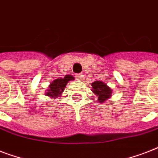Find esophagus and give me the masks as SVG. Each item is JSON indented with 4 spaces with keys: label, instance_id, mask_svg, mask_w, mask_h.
<instances>
[{
    "label": "esophagus",
    "instance_id": "34e87169",
    "mask_svg": "<svg viewBox=\"0 0 158 158\" xmlns=\"http://www.w3.org/2000/svg\"><path fill=\"white\" fill-rule=\"evenodd\" d=\"M75 78H76L78 80H83V79H84V75L82 74H75Z\"/></svg>",
    "mask_w": 158,
    "mask_h": 158
}]
</instances>
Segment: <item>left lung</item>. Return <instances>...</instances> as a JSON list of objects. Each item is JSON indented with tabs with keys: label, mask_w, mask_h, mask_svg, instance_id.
Segmentation results:
<instances>
[{
	"label": "left lung",
	"mask_w": 158,
	"mask_h": 158,
	"mask_svg": "<svg viewBox=\"0 0 158 158\" xmlns=\"http://www.w3.org/2000/svg\"><path fill=\"white\" fill-rule=\"evenodd\" d=\"M92 91L98 97V102L100 103H103L107 99L110 98L112 90L104 82L95 81L92 84Z\"/></svg>",
	"instance_id": "obj_1"
}]
</instances>
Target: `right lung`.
Returning a JSON list of instances; mask_svg holds the SVG:
<instances>
[{
    "label": "right lung",
    "mask_w": 158,
    "mask_h": 158,
    "mask_svg": "<svg viewBox=\"0 0 158 158\" xmlns=\"http://www.w3.org/2000/svg\"><path fill=\"white\" fill-rule=\"evenodd\" d=\"M71 80H74V77L69 74L65 75L64 78L56 79L50 84L48 89L47 90L46 95L49 96L50 98H54L57 97H60L62 92L64 91V88L66 86L67 83Z\"/></svg>",
    "instance_id": "right-lung-1"
}]
</instances>
